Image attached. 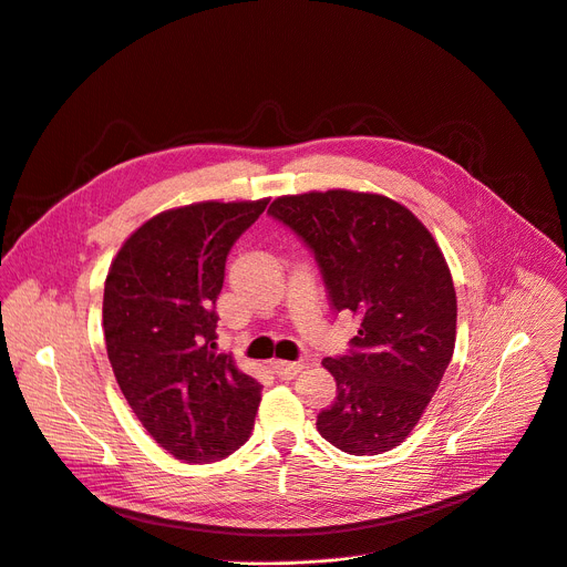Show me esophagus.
<instances>
[{"label":"esophagus","mask_w":567,"mask_h":567,"mask_svg":"<svg viewBox=\"0 0 567 567\" xmlns=\"http://www.w3.org/2000/svg\"><path fill=\"white\" fill-rule=\"evenodd\" d=\"M271 367H274V373L278 375V379H282V381L296 379V375L300 373V369H303V364H300V362H282V360H276Z\"/></svg>","instance_id":"esophagus-1"}]
</instances>
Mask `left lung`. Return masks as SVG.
<instances>
[{
	"mask_svg": "<svg viewBox=\"0 0 567 567\" xmlns=\"http://www.w3.org/2000/svg\"><path fill=\"white\" fill-rule=\"evenodd\" d=\"M269 214L303 241L334 312L360 317L347 355L326 358L337 399L317 429L353 456L399 446L433 399L456 344V291L442 250L403 205L332 188L276 198Z\"/></svg>",
	"mask_w": 567,
	"mask_h": 567,
	"instance_id": "1",
	"label": "left lung"
}]
</instances>
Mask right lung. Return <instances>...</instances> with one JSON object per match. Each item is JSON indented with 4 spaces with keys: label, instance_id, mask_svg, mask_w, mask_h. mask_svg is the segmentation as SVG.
<instances>
[{
    "label": "right lung",
    "instance_id": "1",
    "mask_svg": "<svg viewBox=\"0 0 567 567\" xmlns=\"http://www.w3.org/2000/svg\"><path fill=\"white\" fill-rule=\"evenodd\" d=\"M269 200L162 212L123 244L104 282L102 326L116 381L171 456H230L255 426L261 385L216 353L225 259Z\"/></svg>",
    "mask_w": 567,
    "mask_h": 567
}]
</instances>
